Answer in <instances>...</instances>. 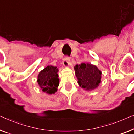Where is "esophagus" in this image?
Returning <instances> with one entry per match:
<instances>
[{"label": "esophagus", "instance_id": "esophagus-1", "mask_svg": "<svg viewBox=\"0 0 134 134\" xmlns=\"http://www.w3.org/2000/svg\"><path fill=\"white\" fill-rule=\"evenodd\" d=\"M63 65L66 67H69L70 66V58L69 57H65L63 61Z\"/></svg>", "mask_w": 134, "mask_h": 134}]
</instances>
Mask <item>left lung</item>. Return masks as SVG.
Here are the masks:
<instances>
[{
  "mask_svg": "<svg viewBox=\"0 0 134 134\" xmlns=\"http://www.w3.org/2000/svg\"><path fill=\"white\" fill-rule=\"evenodd\" d=\"M77 83L85 90L90 91L99 86L102 72L96 65L82 63L74 67Z\"/></svg>",
  "mask_w": 134,
  "mask_h": 134,
  "instance_id": "8db88e82",
  "label": "left lung"
}]
</instances>
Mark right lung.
<instances>
[{"label":"right lung","mask_w":134,"mask_h":134,"mask_svg":"<svg viewBox=\"0 0 134 134\" xmlns=\"http://www.w3.org/2000/svg\"><path fill=\"white\" fill-rule=\"evenodd\" d=\"M58 72V69L57 67L48 65L39 73L37 82L43 92L49 94L57 92L59 84Z\"/></svg>","instance_id":"obj_1"}]
</instances>
